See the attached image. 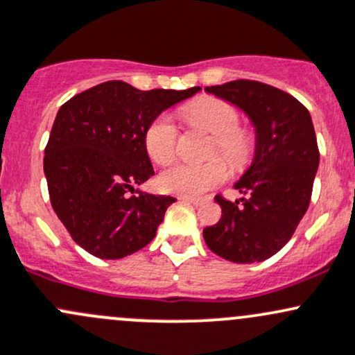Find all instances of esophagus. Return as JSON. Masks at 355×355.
<instances>
[{"label":"esophagus","instance_id":"34e87169","mask_svg":"<svg viewBox=\"0 0 355 355\" xmlns=\"http://www.w3.org/2000/svg\"><path fill=\"white\" fill-rule=\"evenodd\" d=\"M178 200H182V202H187V204H193V206H199V204H200V199H197V197L180 196V197H178Z\"/></svg>","mask_w":355,"mask_h":355}]
</instances>
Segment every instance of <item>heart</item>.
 <instances>
[{"label":"heart","mask_w":355,"mask_h":355,"mask_svg":"<svg viewBox=\"0 0 355 355\" xmlns=\"http://www.w3.org/2000/svg\"><path fill=\"white\" fill-rule=\"evenodd\" d=\"M182 115L192 129L204 130L214 136L211 158L221 156L233 168H243L253 156L252 134L240 128V114L231 103L218 98H202L189 103ZM144 146L149 158L158 165L173 162L178 151V129L170 115H159L149 124L144 134ZM227 178V168L221 162L207 165L178 163L163 171L158 178L159 189L175 196H200L209 189L223 184Z\"/></svg>","instance_id":"1"}]
</instances>
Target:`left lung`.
Here are the masks:
<instances>
[{
	"label": "left lung",
	"mask_w": 355,
	"mask_h": 355,
	"mask_svg": "<svg viewBox=\"0 0 355 355\" xmlns=\"http://www.w3.org/2000/svg\"><path fill=\"white\" fill-rule=\"evenodd\" d=\"M204 89L240 109L255 129L252 165L234 182L245 197H216L221 219L204 230V240L230 262H263L291 240L308 211L320 163L311 115L289 93L259 81Z\"/></svg>",
	"instance_id": "8db88e82"
}]
</instances>
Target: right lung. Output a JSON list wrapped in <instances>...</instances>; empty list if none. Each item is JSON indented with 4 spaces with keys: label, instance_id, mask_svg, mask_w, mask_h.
Returning a JSON list of instances; mask_svg holds the SVG:
<instances>
[{
    "label": "right lung",
    "instance_id": "1",
    "mask_svg": "<svg viewBox=\"0 0 355 355\" xmlns=\"http://www.w3.org/2000/svg\"><path fill=\"white\" fill-rule=\"evenodd\" d=\"M199 92V87L143 92L124 81H107L59 109L44 173L52 209L81 248L117 260L155 238L177 199L136 190L155 175L144 134L162 112Z\"/></svg>",
    "mask_w": 355,
    "mask_h": 355
}]
</instances>
